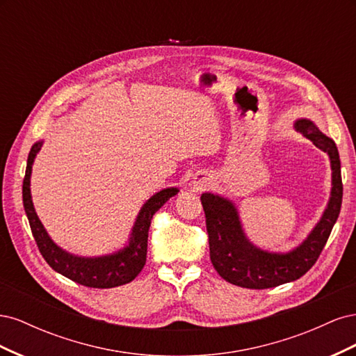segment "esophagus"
<instances>
[{"label": "esophagus", "instance_id": "34e87169", "mask_svg": "<svg viewBox=\"0 0 356 356\" xmlns=\"http://www.w3.org/2000/svg\"><path fill=\"white\" fill-rule=\"evenodd\" d=\"M196 184H197V188H203L204 187V184H203V182H200V181H197Z\"/></svg>", "mask_w": 356, "mask_h": 356}]
</instances>
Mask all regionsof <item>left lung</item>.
Returning <instances> with one entry per match:
<instances>
[{
	"instance_id": "left-lung-1",
	"label": "left lung",
	"mask_w": 356,
	"mask_h": 356,
	"mask_svg": "<svg viewBox=\"0 0 356 356\" xmlns=\"http://www.w3.org/2000/svg\"><path fill=\"white\" fill-rule=\"evenodd\" d=\"M296 127L330 156L332 170V187L327 209L306 241L296 250L279 254L254 246L243 233L238 209L232 200L212 193H203L200 196L207 217L211 261L218 275L233 285L266 289L301 277L316 263L339 218L343 197L339 149L314 122L301 118L296 122Z\"/></svg>"
}]
</instances>
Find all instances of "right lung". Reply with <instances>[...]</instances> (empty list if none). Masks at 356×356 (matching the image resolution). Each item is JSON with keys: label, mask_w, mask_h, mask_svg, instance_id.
I'll use <instances>...</instances> for the list:
<instances>
[{"label": "right lung", "mask_w": 356, "mask_h": 356, "mask_svg": "<svg viewBox=\"0 0 356 356\" xmlns=\"http://www.w3.org/2000/svg\"><path fill=\"white\" fill-rule=\"evenodd\" d=\"M41 145L42 141L34 144L31 148L22 188L24 208L31 225L32 236H34L41 255L44 257V260L53 270H56L58 273L71 279L74 282L89 288H114L134 281L145 266L148 229L149 224H152L153 215L163 207L172 196L177 195L178 188L170 187L161 190L144 203V207L139 211L136 221L134 224L129 245L124 246L123 250L117 251L111 255L93 258L72 255L67 251H63L62 248H59L50 239L44 225L41 224L38 215L35 213L34 204H32L29 188L31 170L32 163H34V159L40 152Z\"/></svg>", "instance_id": "obj_1"}]
</instances>
